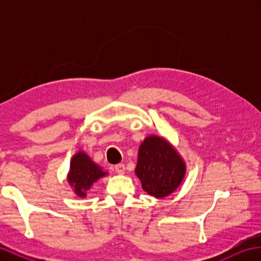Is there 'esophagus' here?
<instances>
[{"mask_svg":"<svg viewBox=\"0 0 261 261\" xmlns=\"http://www.w3.org/2000/svg\"><path fill=\"white\" fill-rule=\"evenodd\" d=\"M114 170H115V172L117 173V174H124V173H125V165L123 163L116 164Z\"/></svg>","mask_w":261,"mask_h":261,"instance_id":"34e87169","label":"esophagus"}]
</instances>
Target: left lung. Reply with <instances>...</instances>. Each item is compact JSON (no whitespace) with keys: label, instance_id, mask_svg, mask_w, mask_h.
<instances>
[{"label":"left lung","instance_id":"left-lung-1","mask_svg":"<svg viewBox=\"0 0 261 261\" xmlns=\"http://www.w3.org/2000/svg\"><path fill=\"white\" fill-rule=\"evenodd\" d=\"M186 167L176 150L158 136H149L140 145L136 175L145 192L155 198L172 194L185 175Z\"/></svg>","mask_w":261,"mask_h":261}]
</instances>
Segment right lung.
Returning a JSON list of instances; mask_svg holds the SVG:
<instances>
[{
    "instance_id": "right-lung-1",
    "label": "right lung",
    "mask_w": 261,
    "mask_h": 261,
    "mask_svg": "<svg viewBox=\"0 0 261 261\" xmlns=\"http://www.w3.org/2000/svg\"><path fill=\"white\" fill-rule=\"evenodd\" d=\"M107 173L94 163L86 153L80 151L72 158L68 173V183L74 187V192L80 197H85L86 192L100 177Z\"/></svg>"
}]
</instances>
